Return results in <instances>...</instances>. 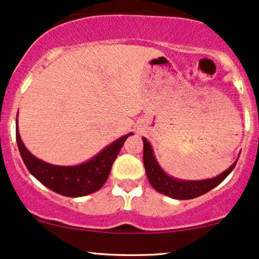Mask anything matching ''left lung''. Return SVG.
I'll list each match as a JSON object with an SVG mask.
<instances>
[{
	"label": "left lung",
	"mask_w": 259,
	"mask_h": 259,
	"mask_svg": "<svg viewBox=\"0 0 259 259\" xmlns=\"http://www.w3.org/2000/svg\"><path fill=\"white\" fill-rule=\"evenodd\" d=\"M142 141H144V165L148 181L159 194L169 196L175 200H191V198H196L198 196L207 194L208 191L218 186L233 171L237 159H239V157H237V159L227 170L217 175L215 178H212V179L181 180L165 173L159 165V163L157 162L153 148L147 141V139L142 138Z\"/></svg>",
	"instance_id": "1"
}]
</instances>
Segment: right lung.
<instances>
[{"label":"right lung","instance_id":"obj_1","mask_svg":"<svg viewBox=\"0 0 259 259\" xmlns=\"http://www.w3.org/2000/svg\"><path fill=\"white\" fill-rule=\"evenodd\" d=\"M130 135H133V133L113 141L96 156L81 164L55 165L36 158L29 152L19 135L18 118L16 121L17 144L25 167L41 184L67 197H81L90 195L105 185L113 163Z\"/></svg>","mask_w":259,"mask_h":259}]
</instances>
